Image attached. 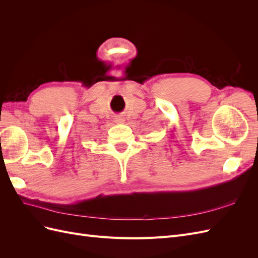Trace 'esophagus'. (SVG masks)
I'll return each mask as SVG.
<instances>
[{
	"label": "esophagus",
	"mask_w": 258,
	"mask_h": 258,
	"mask_svg": "<svg viewBox=\"0 0 258 258\" xmlns=\"http://www.w3.org/2000/svg\"><path fill=\"white\" fill-rule=\"evenodd\" d=\"M124 121V119L122 118V117H120V116H117L116 118H115V122H119V123H121V122H123Z\"/></svg>",
	"instance_id": "esophagus-1"
}]
</instances>
